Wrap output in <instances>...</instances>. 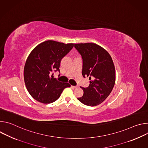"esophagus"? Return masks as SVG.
<instances>
[{"label":"esophagus","instance_id":"obj_1","mask_svg":"<svg viewBox=\"0 0 148 148\" xmlns=\"http://www.w3.org/2000/svg\"><path fill=\"white\" fill-rule=\"evenodd\" d=\"M71 87H73L74 88H77L78 87V86H71Z\"/></svg>","mask_w":148,"mask_h":148}]
</instances>
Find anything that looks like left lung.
I'll list each match as a JSON object with an SVG mask.
<instances>
[{
  "mask_svg": "<svg viewBox=\"0 0 148 148\" xmlns=\"http://www.w3.org/2000/svg\"><path fill=\"white\" fill-rule=\"evenodd\" d=\"M74 47L82 57V74L91 80L88 87H81L84 94L77 99L84 105L96 106L109 96L115 85L112 59L107 50L95 43L74 44Z\"/></svg>",
  "mask_w": 148,
  "mask_h": 148,
  "instance_id": "8db88e82",
  "label": "left lung"
}]
</instances>
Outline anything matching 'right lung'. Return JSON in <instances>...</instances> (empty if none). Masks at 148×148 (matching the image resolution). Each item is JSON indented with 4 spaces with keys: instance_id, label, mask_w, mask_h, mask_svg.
<instances>
[{
    "instance_id": "add662e5",
    "label": "right lung",
    "mask_w": 148,
    "mask_h": 148,
    "mask_svg": "<svg viewBox=\"0 0 148 148\" xmlns=\"http://www.w3.org/2000/svg\"><path fill=\"white\" fill-rule=\"evenodd\" d=\"M74 47L73 43L47 40L37 46L28 56L24 68V79L27 91L38 102L50 103L60 97L62 91L71 86L53 78L60 71L61 59Z\"/></svg>"
}]
</instances>
